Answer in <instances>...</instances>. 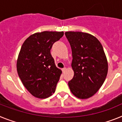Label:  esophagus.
Returning <instances> with one entry per match:
<instances>
[{"mask_svg":"<svg viewBox=\"0 0 122 122\" xmlns=\"http://www.w3.org/2000/svg\"><path fill=\"white\" fill-rule=\"evenodd\" d=\"M66 70V67H64V68H62V72H65Z\"/></svg>","mask_w":122,"mask_h":122,"instance_id":"obj_1","label":"esophagus"}]
</instances>
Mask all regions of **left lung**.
I'll return each mask as SVG.
<instances>
[{"label": "left lung", "instance_id": "8db88e82", "mask_svg": "<svg viewBox=\"0 0 122 122\" xmlns=\"http://www.w3.org/2000/svg\"><path fill=\"white\" fill-rule=\"evenodd\" d=\"M72 50L74 72L69 81L74 95L80 99L93 96L103 84L108 64L103 47L95 37L81 32H66Z\"/></svg>", "mask_w": 122, "mask_h": 122}]
</instances>
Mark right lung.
Here are the masks:
<instances>
[{
    "mask_svg": "<svg viewBox=\"0 0 122 122\" xmlns=\"http://www.w3.org/2000/svg\"><path fill=\"white\" fill-rule=\"evenodd\" d=\"M63 32L44 31L29 36L22 45L17 61V71L24 86L36 98H46L55 93L61 71L50 53Z\"/></svg>",
    "mask_w": 122,
    "mask_h": 122,
    "instance_id": "1",
    "label": "right lung"
}]
</instances>
